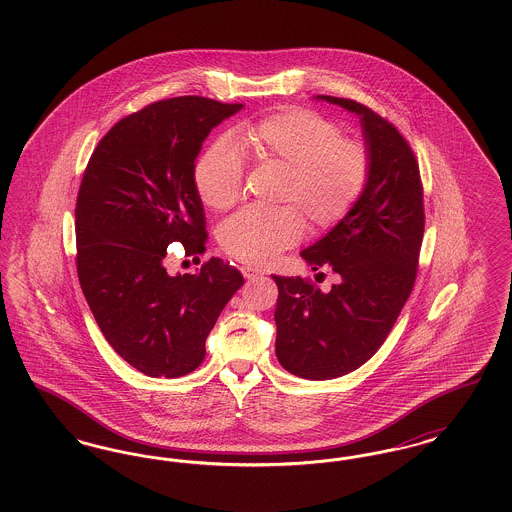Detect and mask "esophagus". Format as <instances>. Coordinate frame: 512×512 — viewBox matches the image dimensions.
Returning <instances> with one entry per match:
<instances>
[{"label":"esophagus","instance_id":"esophagus-1","mask_svg":"<svg viewBox=\"0 0 512 512\" xmlns=\"http://www.w3.org/2000/svg\"><path fill=\"white\" fill-rule=\"evenodd\" d=\"M242 272H244V276L247 278V280H255V278H259V276L263 274L259 268L249 267V265L242 268Z\"/></svg>","mask_w":512,"mask_h":512}]
</instances>
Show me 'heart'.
I'll return each mask as SVG.
<instances>
[{
  "instance_id": "heart-1",
  "label": "heart",
  "mask_w": 512,
  "mask_h": 512,
  "mask_svg": "<svg viewBox=\"0 0 512 512\" xmlns=\"http://www.w3.org/2000/svg\"><path fill=\"white\" fill-rule=\"evenodd\" d=\"M234 146L219 140L197 159L194 184L201 201L226 211L244 192L242 153L261 165H280L286 176L276 209H244L219 230L222 249L247 265H267L313 228L338 224L363 195L370 176L365 144L341 138L336 122L315 111L292 107L236 128ZM302 212L299 214L296 209Z\"/></svg>"
}]
</instances>
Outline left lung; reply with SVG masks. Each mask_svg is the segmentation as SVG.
Instances as JSON below:
<instances>
[{"instance_id":"1","label":"left lung","mask_w":512,"mask_h":512,"mask_svg":"<svg viewBox=\"0 0 512 512\" xmlns=\"http://www.w3.org/2000/svg\"><path fill=\"white\" fill-rule=\"evenodd\" d=\"M359 115L370 176L353 209L301 257L330 267V292L299 276H272L276 357L307 380H332L380 349L413 292L424 234L422 182L413 149L391 122L353 99L317 96Z\"/></svg>"}]
</instances>
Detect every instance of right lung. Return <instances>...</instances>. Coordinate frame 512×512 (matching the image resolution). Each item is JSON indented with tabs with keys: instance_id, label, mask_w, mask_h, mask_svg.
Returning a JSON list of instances; mask_svg holds the SVG:
<instances>
[{
	"instance_id": "right-lung-1",
	"label": "right lung",
	"mask_w": 512,
	"mask_h": 512,
	"mask_svg": "<svg viewBox=\"0 0 512 512\" xmlns=\"http://www.w3.org/2000/svg\"><path fill=\"white\" fill-rule=\"evenodd\" d=\"M242 103L163 99L117 122L94 149L78 190L76 270L105 340L151 378L203 363L205 340L244 286L240 270L209 259L195 274L165 267L167 247L205 251L195 159L209 132Z\"/></svg>"
}]
</instances>
